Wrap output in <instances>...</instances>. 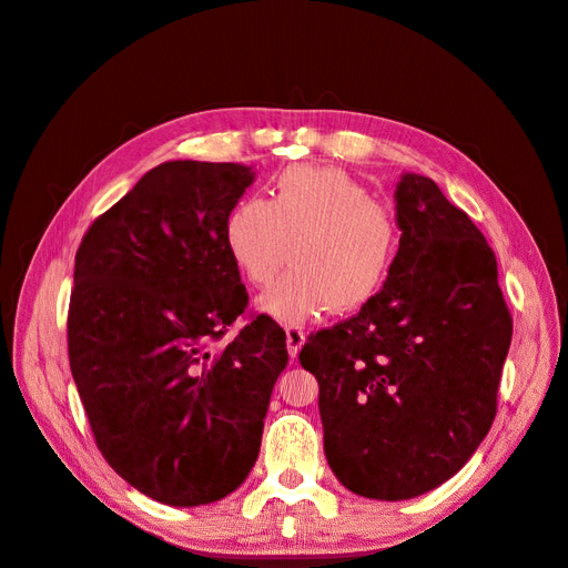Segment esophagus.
I'll list each match as a JSON object with an SVG mask.
<instances>
[{
	"mask_svg": "<svg viewBox=\"0 0 568 568\" xmlns=\"http://www.w3.org/2000/svg\"><path fill=\"white\" fill-rule=\"evenodd\" d=\"M303 343H305L303 326H296V324L286 326V348H288L291 359L298 357V353H301V348H303Z\"/></svg>",
	"mask_w": 568,
	"mask_h": 568,
	"instance_id": "1",
	"label": "esophagus"
}]
</instances>
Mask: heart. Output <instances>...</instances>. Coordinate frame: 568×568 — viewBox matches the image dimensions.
Returning a JSON list of instances; mask_svg holds the SVG:
<instances>
[{
    "label": "heart",
    "instance_id": "heart-1",
    "mask_svg": "<svg viewBox=\"0 0 568 568\" xmlns=\"http://www.w3.org/2000/svg\"><path fill=\"white\" fill-rule=\"evenodd\" d=\"M225 246L257 301L286 324H305L326 311H365L386 288L400 253V222L390 205L336 168L294 165L272 182L270 199L239 201L225 220Z\"/></svg>",
    "mask_w": 568,
    "mask_h": 568
}]
</instances>
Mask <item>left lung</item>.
<instances>
[{"label": "left lung", "mask_w": 568, "mask_h": 568, "mask_svg": "<svg viewBox=\"0 0 568 568\" xmlns=\"http://www.w3.org/2000/svg\"><path fill=\"white\" fill-rule=\"evenodd\" d=\"M400 253L372 305L307 336L324 455L348 490L409 500L455 476L490 432L511 315L484 234L438 184L395 189Z\"/></svg>", "instance_id": "8db88e82"}]
</instances>
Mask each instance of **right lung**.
Listing matches in <instances>:
<instances>
[{
    "mask_svg": "<svg viewBox=\"0 0 568 568\" xmlns=\"http://www.w3.org/2000/svg\"><path fill=\"white\" fill-rule=\"evenodd\" d=\"M253 178L239 163H161L75 253L68 359L80 400L115 474L163 505H209L244 484L288 363L267 315L217 346L248 305L225 220Z\"/></svg>",
    "mask_w": 568,
    "mask_h": 568,
    "instance_id": "obj_1",
    "label": "right lung"
}]
</instances>
